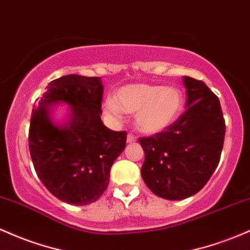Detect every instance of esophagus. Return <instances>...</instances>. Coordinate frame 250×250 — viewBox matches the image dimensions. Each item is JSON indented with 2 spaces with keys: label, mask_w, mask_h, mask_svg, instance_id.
Instances as JSON below:
<instances>
[{
  "label": "esophagus",
  "mask_w": 250,
  "mask_h": 250,
  "mask_svg": "<svg viewBox=\"0 0 250 250\" xmlns=\"http://www.w3.org/2000/svg\"><path fill=\"white\" fill-rule=\"evenodd\" d=\"M136 142V138L133 135V134H128L127 136V144H134Z\"/></svg>",
  "instance_id": "esophagus-1"
}]
</instances>
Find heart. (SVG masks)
<instances>
[{"label":"heart","mask_w":250,"mask_h":250,"mask_svg":"<svg viewBox=\"0 0 250 250\" xmlns=\"http://www.w3.org/2000/svg\"><path fill=\"white\" fill-rule=\"evenodd\" d=\"M185 105L182 90L156 84H128L104 103V114L120 120L122 111L135 114V125L141 133H161L180 117Z\"/></svg>","instance_id":"heart-1"}]
</instances>
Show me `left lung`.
Here are the masks:
<instances>
[{
	"instance_id": "left-lung-1",
	"label": "left lung",
	"mask_w": 250,
	"mask_h": 250,
	"mask_svg": "<svg viewBox=\"0 0 250 250\" xmlns=\"http://www.w3.org/2000/svg\"><path fill=\"white\" fill-rule=\"evenodd\" d=\"M185 112L168 129L141 138L145 163L141 175L161 198L180 201L204 188L215 172L226 135L218 97L202 81L183 77Z\"/></svg>"
}]
</instances>
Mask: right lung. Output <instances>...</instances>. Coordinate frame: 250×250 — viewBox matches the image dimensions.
Here are the masks:
<instances>
[{
    "label": "right lung",
    "instance_id": "right-lung-1",
    "mask_svg": "<svg viewBox=\"0 0 250 250\" xmlns=\"http://www.w3.org/2000/svg\"><path fill=\"white\" fill-rule=\"evenodd\" d=\"M103 89L101 77H60L32 111L28 142L35 172L54 197L77 207L102 196L125 148L127 133L108 129L101 120ZM59 104L70 108L64 124L53 121L51 109Z\"/></svg>",
    "mask_w": 250,
    "mask_h": 250
}]
</instances>
